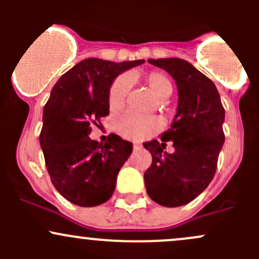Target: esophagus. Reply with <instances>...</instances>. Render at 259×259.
I'll return each instance as SVG.
<instances>
[{
	"mask_svg": "<svg viewBox=\"0 0 259 259\" xmlns=\"http://www.w3.org/2000/svg\"><path fill=\"white\" fill-rule=\"evenodd\" d=\"M133 148H134V149H140V148H142V145H140L139 143H134V144H133Z\"/></svg>",
	"mask_w": 259,
	"mask_h": 259,
	"instance_id": "34e87169",
	"label": "esophagus"
}]
</instances>
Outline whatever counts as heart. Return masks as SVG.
Instances as JSON below:
<instances>
[{
    "label": "heart",
    "mask_w": 259,
    "mask_h": 259,
    "mask_svg": "<svg viewBox=\"0 0 259 259\" xmlns=\"http://www.w3.org/2000/svg\"><path fill=\"white\" fill-rule=\"evenodd\" d=\"M133 79L137 77L133 75ZM145 82L151 91L160 100H165L173 93L171 81L165 74L153 71L145 76ZM130 89V80L126 76H117L111 82L109 89L108 105L113 113L121 110L126 101V95ZM160 129V121L154 116H138L134 114H124L117 117L115 130L125 139L143 140L155 134Z\"/></svg>",
    "instance_id": "1"
}]
</instances>
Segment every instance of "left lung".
Returning a JSON list of instances; mask_svg holds the SVG:
<instances>
[{
    "label": "left lung",
    "instance_id": "8db88e82",
    "mask_svg": "<svg viewBox=\"0 0 259 259\" xmlns=\"http://www.w3.org/2000/svg\"><path fill=\"white\" fill-rule=\"evenodd\" d=\"M173 76L179 101L176 119L160 140L144 143L151 165L144 173L148 195L164 207L188 204L209 185L224 143V108L213 81L182 59L149 60ZM171 141L175 151L163 149Z\"/></svg>",
    "mask_w": 259,
    "mask_h": 259
}]
</instances>
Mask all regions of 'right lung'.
Returning a JSON list of instances; mask_svg holds the SVG:
<instances>
[{
    "label": "right lung",
    "instance_id": "obj_1",
    "mask_svg": "<svg viewBox=\"0 0 259 259\" xmlns=\"http://www.w3.org/2000/svg\"><path fill=\"white\" fill-rule=\"evenodd\" d=\"M143 62L86 59L52 88L44 108L40 144L52 184L72 204L96 207L113 195L133 145L116 134L99 144L89 134L109 115V89L115 77Z\"/></svg>",
    "mask_w": 259,
    "mask_h": 259
}]
</instances>
